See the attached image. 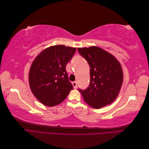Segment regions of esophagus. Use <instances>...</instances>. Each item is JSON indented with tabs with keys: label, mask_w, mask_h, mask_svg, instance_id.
<instances>
[{
	"label": "esophagus",
	"mask_w": 149,
	"mask_h": 149,
	"mask_svg": "<svg viewBox=\"0 0 149 149\" xmlns=\"http://www.w3.org/2000/svg\"><path fill=\"white\" fill-rule=\"evenodd\" d=\"M72 84H73V88H74V89H76V88H77V86H78V84H77V83H76V81L72 82Z\"/></svg>",
	"instance_id": "esophagus-1"
}]
</instances>
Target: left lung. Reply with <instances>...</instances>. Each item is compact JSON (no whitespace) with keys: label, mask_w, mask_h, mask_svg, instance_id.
Segmentation results:
<instances>
[{"label":"left lung","mask_w":149,"mask_h":149,"mask_svg":"<svg viewBox=\"0 0 149 149\" xmlns=\"http://www.w3.org/2000/svg\"><path fill=\"white\" fill-rule=\"evenodd\" d=\"M78 50L91 68L89 87L85 90L79 89L84 100L95 109L110 104L119 95L123 83L119 61L112 54L96 46L78 48Z\"/></svg>","instance_id":"obj_1"}]
</instances>
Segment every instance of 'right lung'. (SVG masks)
I'll return each mask as SVG.
<instances>
[{
    "label": "right lung",
    "instance_id": "right-lung-1",
    "mask_svg": "<svg viewBox=\"0 0 149 149\" xmlns=\"http://www.w3.org/2000/svg\"><path fill=\"white\" fill-rule=\"evenodd\" d=\"M76 48L58 45L48 47L37 56L30 66L29 85L35 97L47 106L63 101L73 86L68 79L66 65Z\"/></svg>",
    "mask_w": 149,
    "mask_h": 149
}]
</instances>
